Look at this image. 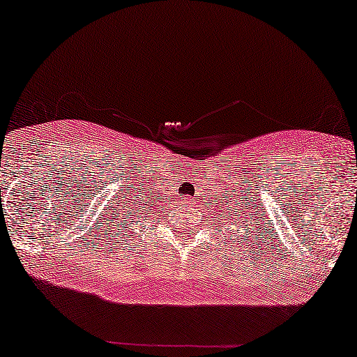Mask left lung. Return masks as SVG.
Masks as SVG:
<instances>
[{
  "label": "left lung",
  "mask_w": 357,
  "mask_h": 357,
  "mask_svg": "<svg viewBox=\"0 0 357 357\" xmlns=\"http://www.w3.org/2000/svg\"><path fill=\"white\" fill-rule=\"evenodd\" d=\"M247 222H248V221H247ZM247 232H248V231H247Z\"/></svg>",
  "instance_id": "8db88e82"
}]
</instances>
